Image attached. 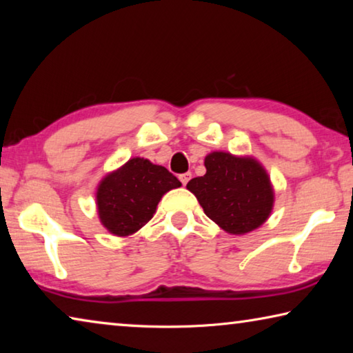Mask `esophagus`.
I'll return each mask as SVG.
<instances>
[{
	"mask_svg": "<svg viewBox=\"0 0 353 353\" xmlns=\"http://www.w3.org/2000/svg\"><path fill=\"white\" fill-rule=\"evenodd\" d=\"M179 179H181L182 185H187L188 181L191 179V172H185V174H181V176H179Z\"/></svg>",
	"mask_w": 353,
	"mask_h": 353,
	"instance_id": "1",
	"label": "esophagus"
}]
</instances>
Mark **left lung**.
Instances as JSON below:
<instances>
[{
  "label": "left lung",
  "instance_id": "8db88e82",
  "mask_svg": "<svg viewBox=\"0 0 353 353\" xmlns=\"http://www.w3.org/2000/svg\"><path fill=\"white\" fill-rule=\"evenodd\" d=\"M207 172L187 183L204 213L230 235H244L266 223L274 207L270 174L249 155L213 151L205 155Z\"/></svg>",
  "mask_w": 353,
  "mask_h": 353
}]
</instances>
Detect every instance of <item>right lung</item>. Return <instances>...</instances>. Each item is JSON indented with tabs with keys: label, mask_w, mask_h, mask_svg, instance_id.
Instances as JSON below:
<instances>
[{
	"label": "right lung",
	"mask_w": 353,
	"mask_h": 353,
	"mask_svg": "<svg viewBox=\"0 0 353 353\" xmlns=\"http://www.w3.org/2000/svg\"><path fill=\"white\" fill-rule=\"evenodd\" d=\"M181 185L165 166L143 157L129 159L98 183L97 210L101 224L115 236L132 235L154 216L163 194Z\"/></svg>",
	"instance_id": "1"
}]
</instances>
